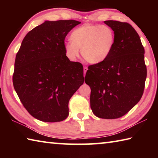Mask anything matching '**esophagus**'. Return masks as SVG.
<instances>
[{
  "label": "esophagus",
  "mask_w": 158,
  "mask_h": 158,
  "mask_svg": "<svg viewBox=\"0 0 158 158\" xmlns=\"http://www.w3.org/2000/svg\"><path fill=\"white\" fill-rule=\"evenodd\" d=\"M87 70H88V68H87V67H84V75H85V73H86L87 72Z\"/></svg>",
  "instance_id": "obj_1"
}]
</instances>
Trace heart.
Returning a JSON list of instances; mask_svg holds the SVG:
<instances>
[{
  "label": "heart",
  "mask_w": 158,
  "mask_h": 158,
  "mask_svg": "<svg viewBox=\"0 0 158 158\" xmlns=\"http://www.w3.org/2000/svg\"><path fill=\"white\" fill-rule=\"evenodd\" d=\"M70 40L65 44L69 58L75 60L81 49L82 57L86 62L98 64L110 56L116 37L114 30L109 26L85 23L72 32Z\"/></svg>",
  "instance_id": "heart-1"
}]
</instances>
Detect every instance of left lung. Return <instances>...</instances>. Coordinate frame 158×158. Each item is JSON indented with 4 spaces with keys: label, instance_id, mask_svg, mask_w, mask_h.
<instances>
[{
    "label": "left lung",
    "instance_id": "8db88e82",
    "mask_svg": "<svg viewBox=\"0 0 158 158\" xmlns=\"http://www.w3.org/2000/svg\"><path fill=\"white\" fill-rule=\"evenodd\" d=\"M116 41L110 56L89 66L85 82L91 89L90 108L100 118L115 119L126 114L142 97L147 75L144 48L130 23L109 20Z\"/></svg>",
    "mask_w": 158,
    "mask_h": 158
}]
</instances>
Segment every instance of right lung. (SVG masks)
<instances>
[{
	"mask_svg": "<svg viewBox=\"0 0 158 158\" xmlns=\"http://www.w3.org/2000/svg\"><path fill=\"white\" fill-rule=\"evenodd\" d=\"M75 20L46 21L29 31L17 53L12 81L32 116L44 122L64 121L69 99L84 84L81 63L67 57L65 38Z\"/></svg>",
	"mask_w": 158,
	"mask_h": 158,
	"instance_id": "1",
	"label": "right lung"
}]
</instances>
